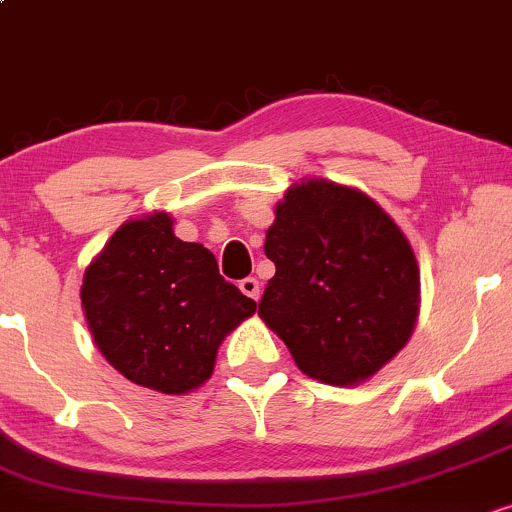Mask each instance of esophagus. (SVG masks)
<instances>
[{
  "mask_svg": "<svg viewBox=\"0 0 512 512\" xmlns=\"http://www.w3.org/2000/svg\"><path fill=\"white\" fill-rule=\"evenodd\" d=\"M239 290L244 292L246 297H251V300H258V297H261V285H258L256 278H244V280H241Z\"/></svg>",
  "mask_w": 512,
  "mask_h": 512,
  "instance_id": "34e87169",
  "label": "esophagus"
}]
</instances>
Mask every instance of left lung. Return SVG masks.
<instances>
[{
    "instance_id": "left-lung-1",
    "label": "left lung",
    "mask_w": 512,
    "mask_h": 512,
    "mask_svg": "<svg viewBox=\"0 0 512 512\" xmlns=\"http://www.w3.org/2000/svg\"><path fill=\"white\" fill-rule=\"evenodd\" d=\"M275 263L258 314L304 375L355 384L409 341L418 314L416 256L365 193L331 181L290 188L266 234Z\"/></svg>"
}]
</instances>
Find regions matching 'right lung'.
<instances>
[{"instance_id":"obj_1","label":"right lung","mask_w":512,"mask_h":512,"mask_svg":"<svg viewBox=\"0 0 512 512\" xmlns=\"http://www.w3.org/2000/svg\"><path fill=\"white\" fill-rule=\"evenodd\" d=\"M82 307L103 358L162 394L200 387L222 338L256 312L203 244L176 237L166 212L113 234L86 268Z\"/></svg>"}]
</instances>
